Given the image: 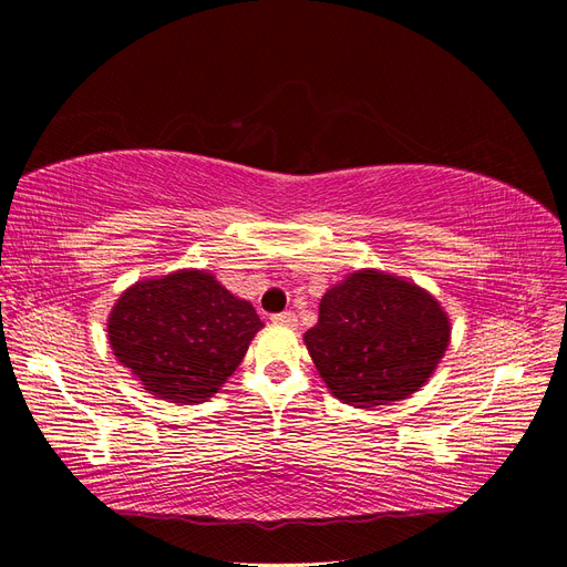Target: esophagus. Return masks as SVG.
<instances>
[{"label":"esophagus","mask_w":567,"mask_h":567,"mask_svg":"<svg viewBox=\"0 0 567 567\" xmlns=\"http://www.w3.org/2000/svg\"><path fill=\"white\" fill-rule=\"evenodd\" d=\"M271 321L274 323H281V326H293L296 323V315L286 310V312H279V315H271Z\"/></svg>","instance_id":"1"}]
</instances>
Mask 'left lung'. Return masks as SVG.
<instances>
[{"instance_id": "left-lung-1", "label": "left lung", "mask_w": 567, "mask_h": 567, "mask_svg": "<svg viewBox=\"0 0 567 567\" xmlns=\"http://www.w3.org/2000/svg\"><path fill=\"white\" fill-rule=\"evenodd\" d=\"M450 333V319L431 293L364 269L326 290L305 346L340 402L371 409L406 400L431 379Z\"/></svg>"}]
</instances>
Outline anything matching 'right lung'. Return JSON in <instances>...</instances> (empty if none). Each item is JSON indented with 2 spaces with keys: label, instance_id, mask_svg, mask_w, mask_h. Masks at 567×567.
<instances>
[{
  "label": "right lung",
  "instance_id": "right-lung-1",
  "mask_svg": "<svg viewBox=\"0 0 567 567\" xmlns=\"http://www.w3.org/2000/svg\"><path fill=\"white\" fill-rule=\"evenodd\" d=\"M260 329L255 307L205 271L134 284L109 317L117 362L151 394L177 404L213 398Z\"/></svg>",
  "mask_w": 567,
  "mask_h": 567
}]
</instances>
